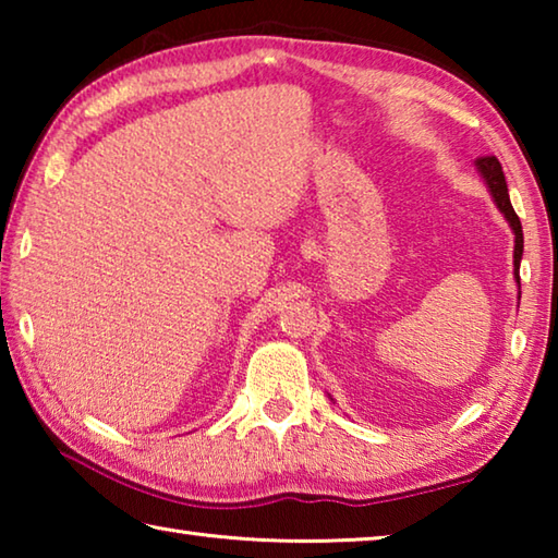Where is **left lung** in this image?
I'll use <instances>...</instances> for the list:
<instances>
[{
  "mask_svg": "<svg viewBox=\"0 0 558 558\" xmlns=\"http://www.w3.org/2000/svg\"><path fill=\"white\" fill-rule=\"evenodd\" d=\"M475 167H477L480 177L485 179V184L489 189V194H493L497 209L502 211V216L509 221V226H512V231H514V266L519 270V260H522V253H524V233H522V221H519V216L512 209V202H509L502 165H499L497 157H480V159H475Z\"/></svg>",
  "mask_w": 558,
  "mask_h": 558,
  "instance_id": "8db88e82",
  "label": "left lung"
}]
</instances>
